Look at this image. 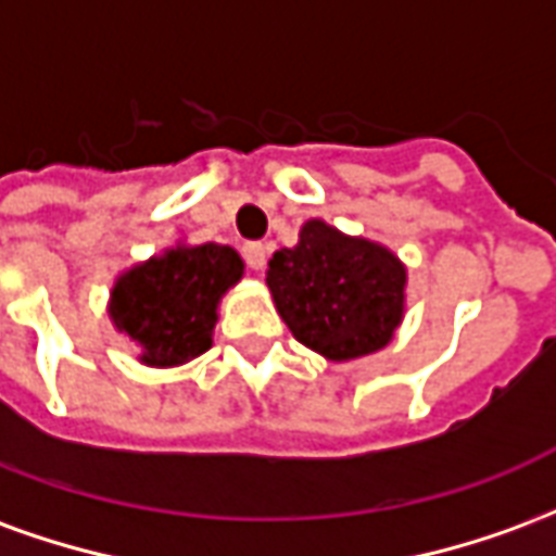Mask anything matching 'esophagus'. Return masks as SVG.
I'll list each match as a JSON object with an SVG mask.
<instances>
[{"instance_id":"esophagus-1","label":"esophagus","mask_w":556,"mask_h":556,"mask_svg":"<svg viewBox=\"0 0 556 556\" xmlns=\"http://www.w3.org/2000/svg\"><path fill=\"white\" fill-rule=\"evenodd\" d=\"M241 253H243V262L253 267V270H262V267H265V262H267V247H265V243H258V241L243 243Z\"/></svg>"}]
</instances>
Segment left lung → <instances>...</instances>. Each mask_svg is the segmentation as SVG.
<instances>
[{"instance_id": "8db88e82", "label": "left lung", "mask_w": 556, "mask_h": 556, "mask_svg": "<svg viewBox=\"0 0 556 556\" xmlns=\"http://www.w3.org/2000/svg\"><path fill=\"white\" fill-rule=\"evenodd\" d=\"M408 270L396 253L306 219L298 247L267 262V289L298 342L327 361L375 354L405 315Z\"/></svg>"}]
</instances>
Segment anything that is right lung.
<instances>
[{
  "instance_id": "right-lung-1",
  "label": "right lung",
  "mask_w": 556,
  "mask_h": 556,
  "mask_svg": "<svg viewBox=\"0 0 556 556\" xmlns=\"http://www.w3.org/2000/svg\"><path fill=\"white\" fill-rule=\"evenodd\" d=\"M241 277L231 247L178 243L115 279L110 318L142 349L146 366H181L211 349L219 298Z\"/></svg>"
}]
</instances>
